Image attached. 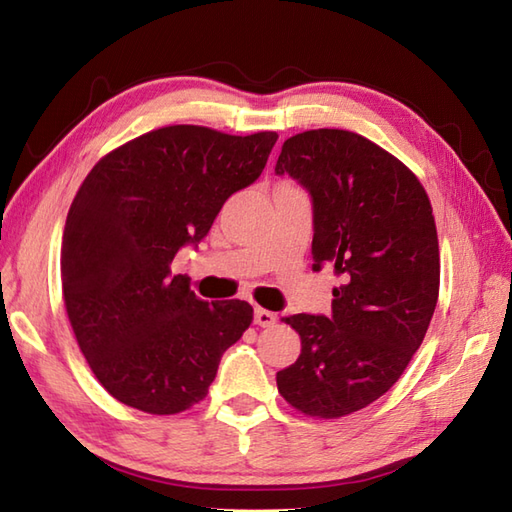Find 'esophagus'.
I'll return each instance as SVG.
<instances>
[{"label": "esophagus", "instance_id": "obj_1", "mask_svg": "<svg viewBox=\"0 0 512 512\" xmlns=\"http://www.w3.org/2000/svg\"><path fill=\"white\" fill-rule=\"evenodd\" d=\"M276 320H278V316L274 314V311H267V309H263V307H258V309L254 311V322H256V325H260V327L276 325Z\"/></svg>", "mask_w": 512, "mask_h": 512}]
</instances>
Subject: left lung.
I'll return each instance as SVG.
<instances>
[{"mask_svg": "<svg viewBox=\"0 0 512 512\" xmlns=\"http://www.w3.org/2000/svg\"><path fill=\"white\" fill-rule=\"evenodd\" d=\"M276 172L314 198V271L331 265L342 280L331 318H285L302 349L276 384L296 411L338 420L400 380L431 325L440 294L433 207L400 159L349 130L289 137Z\"/></svg>", "mask_w": 512, "mask_h": 512, "instance_id": "left-lung-1", "label": "left lung"}]
</instances>
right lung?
<instances>
[{"instance_id":"add662e5","label":"right lung","mask_w":512,"mask_h":512,"mask_svg":"<svg viewBox=\"0 0 512 512\" xmlns=\"http://www.w3.org/2000/svg\"><path fill=\"white\" fill-rule=\"evenodd\" d=\"M276 139L165 125L101 156L83 179L61 241V291L83 358L114 400L152 415L192 409L252 325L249 302L210 305L170 263L258 179Z\"/></svg>"}]
</instances>
